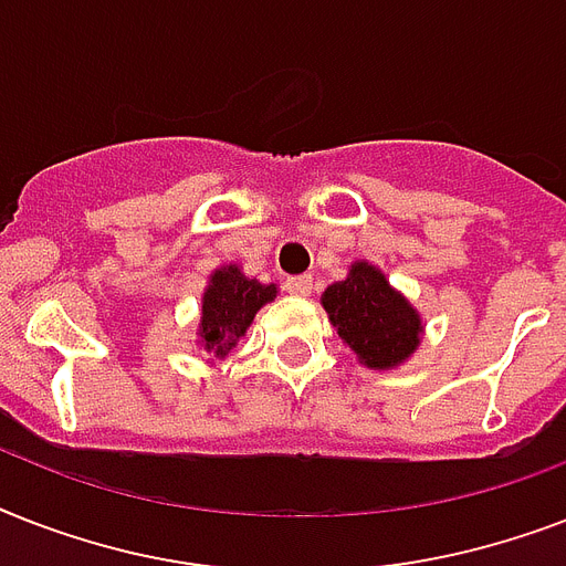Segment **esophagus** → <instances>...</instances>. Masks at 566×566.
Here are the masks:
<instances>
[{
  "label": "esophagus",
  "mask_w": 566,
  "mask_h": 566,
  "mask_svg": "<svg viewBox=\"0 0 566 566\" xmlns=\"http://www.w3.org/2000/svg\"><path fill=\"white\" fill-rule=\"evenodd\" d=\"M311 275H291L287 282H284V287H287V293H293V296H311Z\"/></svg>",
  "instance_id": "esophagus-1"
}]
</instances>
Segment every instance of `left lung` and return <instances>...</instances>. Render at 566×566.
I'll use <instances>...</instances> for the list:
<instances>
[{
  "label": "left lung",
  "mask_w": 566,
  "mask_h": 566,
  "mask_svg": "<svg viewBox=\"0 0 566 566\" xmlns=\"http://www.w3.org/2000/svg\"><path fill=\"white\" fill-rule=\"evenodd\" d=\"M319 305L358 364L370 370H396L422 344L426 323L402 291L370 261H355L344 282L328 284Z\"/></svg>",
  "instance_id": "left-lung-1"
}]
</instances>
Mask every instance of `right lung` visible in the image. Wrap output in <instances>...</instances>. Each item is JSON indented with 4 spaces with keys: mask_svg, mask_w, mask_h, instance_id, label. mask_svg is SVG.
Segmentation results:
<instances>
[{
    "mask_svg": "<svg viewBox=\"0 0 566 566\" xmlns=\"http://www.w3.org/2000/svg\"><path fill=\"white\" fill-rule=\"evenodd\" d=\"M275 293L279 284L258 282L238 264H222L208 275L196 326V346L208 353V364L220 361L238 346L258 311L273 302Z\"/></svg>",
    "mask_w": 566,
    "mask_h": 566,
    "instance_id": "right-lung-1",
    "label": "right lung"
}]
</instances>
